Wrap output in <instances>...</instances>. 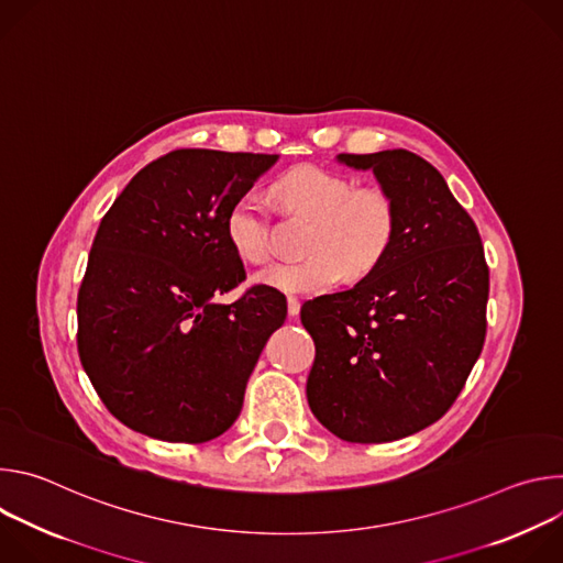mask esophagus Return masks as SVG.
Returning <instances> with one entry per match:
<instances>
[{
    "instance_id": "esophagus-1",
    "label": "esophagus",
    "mask_w": 563,
    "mask_h": 563,
    "mask_svg": "<svg viewBox=\"0 0 563 563\" xmlns=\"http://www.w3.org/2000/svg\"><path fill=\"white\" fill-rule=\"evenodd\" d=\"M287 311H289L291 318L298 316V311H300V300H298L296 296H289V298H287Z\"/></svg>"
}]
</instances>
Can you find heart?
<instances>
[{"label":"heart","instance_id":"b5f03b06","mask_svg":"<svg viewBox=\"0 0 563 563\" xmlns=\"http://www.w3.org/2000/svg\"><path fill=\"white\" fill-rule=\"evenodd\" d=\"M276 196L289 213L311 220L302 247L307 258L272 265L256 276L285 294L330 289L343 272L361 278L387 256L396 240L398 202L380 185L356 187L343 174L307 165L285 174L276 183ZM224 233L240 261H269V216L256 196L245 194L231 205Z\"/></svg>","mask_w":563,"mask_h":563}]
</instances>
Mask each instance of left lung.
I'll return each instance as SVG.
<instances>
[{
    "mask_svg": "<svg viewBox=\"0 0 563 563\" xmlns=\"http://www.w3.org/2000/svg\"><path fill=\"white\" fill-rule=\"evenodd\" d=\"M398 202L387 256L352 289L307 300L313 417L350 443H387L439 421L486 341L490 272L470 213L421 155L339 153Z\"/></svg>",
    "mask_w": 563,
    "mask_h": 563,
    "instance_id": "1",
    "label": "left lung"
}]
</instances>
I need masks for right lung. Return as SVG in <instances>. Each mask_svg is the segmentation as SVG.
Returning <instances> with one entry per match:
<instances>
[{
  "instance_id": "1",
  "label": "right lung",
  "mask_w": 563,
  "mask_h": 563,
  "mask_svg": "<svg viewBox=\"0 0 563 563\" xmlns=\"http://www.w3.org/2000/svg\"><path fill=\"white\" fill-rule=\"evenodd\" d=\"M276 159L178 148L137 172L104 213L77 294V352L126 428L205 443L243 410L287 302L267 285L216 300L247 278L224 220Z\"/></svg>"
}]
</instances>
